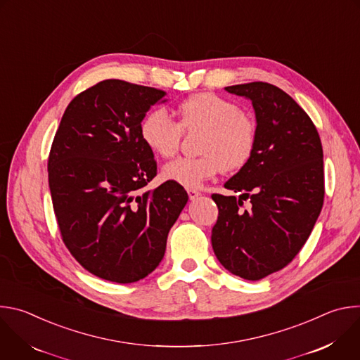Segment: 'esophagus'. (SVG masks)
Returning <instances> with one entry per match:
<instances>
[{
    "label": "esophagus",
    "instance_id": "1",
    "mask_svg": "<svg viewBox=\"0 0 360 360\" xmlns=\"http://www.w3.org/2000/svg\"><path fill=\"white\" fill-rule=\"evenodd\" d=\"M186 192H188V196H189V199H191V200H195V199L200 195V192H199V191H196V189H193V188H188V189H186Z\"/></svg>",
    "mask_w": 360,
    "mask_h": 360
}]
</instances>
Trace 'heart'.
Returning <instances> with one entry per match:
<instances>
[{"label": "heart", "instance_id": "heart-1", "mask_svg": "<svg viewBox=\"0 0 360 360\" xmlns=\"http://www.w3.org/2000/svg\"><path fill=\"white\" fill-rule=\"evenodd\" d=\"M178 122L164 110L145 115L139 132L145 146L157 157L168 160L178 152L184 131L202 132L198 158H179L162 169L165 181L198 188L221 171L242 169L252 158L258 127L233 101L212 92H199L184 99L176 108Z\"/></svg>", "mask_w": 360, "mask_h": 360}]
</instances>
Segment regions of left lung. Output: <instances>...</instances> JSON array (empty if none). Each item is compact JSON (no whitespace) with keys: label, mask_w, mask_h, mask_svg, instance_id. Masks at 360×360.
<instances>
[{"label":"left lung","mask_w":360,"mask_h":360,"mask_svg":"<svg viewBox=\"0 0 360 360\" xmlns=\"http://www.w3.org/2000/svg\"><path fill=\"white\" fill-rule=\"evenodd\" d=\"M252 101L258 139L250 161L214 193L219 215L212 248L231 274L259 281L283 269L309 238L325 196L319 134L292 96L268 82L225 88ZM249 198V210L243 200Z\"/></svg>","instance_id":"left-lung-1"}]
</instances>
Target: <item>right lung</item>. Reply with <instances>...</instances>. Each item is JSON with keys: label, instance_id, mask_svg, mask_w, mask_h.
<instances>
[{"label": "right lung", "instance_id": "right-lung-1", "mask_svg": "<svg viewBox=\"0 0 360 360\" xmlns=\"http://www.w3.org/2000/svg\"><path fill=\"white\" fill-rule=\"evenodd\" d=\"M165 91L105 79L67 107L48 158V182L63 240L92 275L117 283L148 276L188 202L171 181L153 191L157 161L141 139L146 112Z\"/></svg>", "mask_w": 360, "mask_h": 360}]
</instances>
